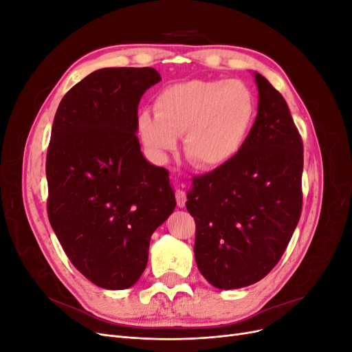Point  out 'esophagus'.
Segmentation results:
<instances>
[{
    "label": "esophagus",
    "mask_w": 352,
    "mask_h": 352,
    "mask_svg": "<svg viewBox=\"0 0 352 352\" xmlns=\"http://www.w3.org/2000/svg\"><path fill=\"white\" fill-rule=\"evenodd\" d=\"M176 202H177V207H185L186 204V194L182 189H176Z\"/></svg>",
    "instance_id": "34e87169"
}]
</instances>
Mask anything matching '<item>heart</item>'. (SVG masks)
Segmentation results:
<instances>
[{
    "label": "heart",
    "mask_w": 352,
    "mask_h": 352,
    "mask_svg": "<svg viewBox=\"0 0 352 352\" xmlns=\"http://www.w3.org/2000/svg\"><path fill=\"white\" fill-rule=\"evenodd\" d=\"M154 113L138 116V132L148 151L166 160L185 133L189 162L212 170L230 163L247 142L255 98L239 80H188L160 91Z\"/></svg>",
    "instance_id": "1"
}]
</instances>
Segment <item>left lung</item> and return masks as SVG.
<instances>
[{"mask_svg":"<svg viewBox=\"0 0 352 352\" xmlns=\"http://www.w3.org/2000/svg\"><path fill=\"white\" fill-rule=\"evenodd\" d=\"M258 111L247 142L226 166L192 179L195 261L219 289L261 280L279 263L302 210L304 148L287 104L254 73Z\"/></svg>","mask_w":352,"mask_h":352,"instance_id":"obj_1","label":"left lung"}]
</instances>
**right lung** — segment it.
<instances>
[{
	"instance_id": "obj_1",
	"label": "right lung",
	"mask_w": 352,
	"mask_h": 352,
	"mask_svg": "<svg viewBox=\"0 0 352 352\" xmlns=\"http://www.w3.org/2000/svg\"><path fill=\"white\" fill-rule=\"evenodd\" d=\"M153 67L95 70L63 97L47 153L48 219L72 264L104 289L141 278L176 207L168 172L141 153L138 105Z\"/></svg>"
}]
</instances>
